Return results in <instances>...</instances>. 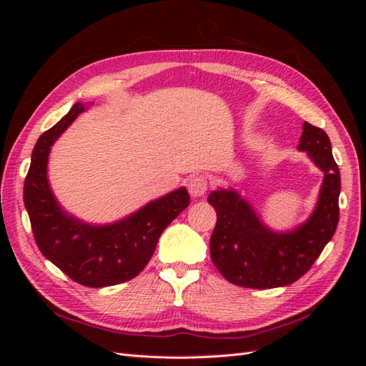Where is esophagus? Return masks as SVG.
<instances>
[{"instance_id":"1","label":"esophagus","mask_w":366,"mask_h":366,"mask_svg":"<svg viewBox=\"0 0 366 366\" xmlns=\"http://www.w3.org/2000/svg\"><path fill=\"white\" fill-rule=\"evenodd\" d=\"M207 191V180L204 175H194L189 182V192L192 197H202Z\"/></svg>"}]
</instances>
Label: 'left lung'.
Here are the masks:
<instances>
[{"mask_svg":"<svg viewBox=\"0 0 366 366\" xmlns=\"http://www.w3.org/2000/svg\"><path fill=\"white\" fill-rule=\"evenodd\" d=\"M299 151L324 171L313 214L290 232H273L234 189H217L207 202L217 212L210 258L224 278L246 289H274L304 276L333 238L339 221L340 172L324 129L302 127Z\"/></svg>","mask_w":366,"mask_h":366,"instance_id":"obj_1","label":"left lung"}]
</instances>
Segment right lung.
<instances>
[{
  "label": "right lung",
  "instance_id": "right-lung-1",
  "mask_svg": "<svg viewBox=\"0 0 366 366\" xmlns=\"http://www.w3.org/2000/svg\"><path fill=\"white\" fill-rule=\"evenodd\" d=\"M84 112L81 102L74 104L38 139L24 182V204L44 257L77 284L99 289L136 278L149 262L162 232L189 206L191 198L186 187H180L104 226L86 224L65 212L49 184V154L53 143Z\"/></svg>",
  "mask_w": 366,
  "mask_h": 366
}]
</instances>
